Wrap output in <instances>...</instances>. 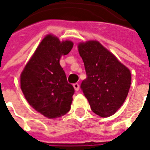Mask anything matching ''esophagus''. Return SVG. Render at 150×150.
I'll return each instance as SVG.
<instances>
[{
	"mask_svg": "<svg viewBox=\"0 0 150 150\" xmlns=\"http://www.w3.org/2000/svg\"><path fill=\"white\" fill-rule=\"evenodd\" d=\"M73 86H74V88H75V90L76 92H78L79 91V88H80V85L78 83H75L73 85Z\"/></svg>",
	"mask_w": 150,
	"mask_h": 150,
	"instance_id": "obj_1",
	"label": "esophagus"
}]
</instances>
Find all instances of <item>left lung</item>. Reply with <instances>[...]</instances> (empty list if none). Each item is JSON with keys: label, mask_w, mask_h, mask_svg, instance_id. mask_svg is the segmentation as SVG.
Here are the masks:
<instances>
[{"label": "left lung", "mask_w": 150, "mask_h": 150, "mask_svg": "<svg viewBox=\"0 0 150 150\" xmlns=\"http://www.w3.org/2000/svg\"><path fill=\"white\" fill-rule=\"evenodd\" d=\"M86 78L81 88L93 112L109 117L119 110L127 97L131 72L127 67L97 40L78 45Z\"/></svg>", "instance_id": "left-lung-1"}]
</instances>
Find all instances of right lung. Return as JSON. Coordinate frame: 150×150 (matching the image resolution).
<instances>
[{"instance_id":"add662e5","label":"right lung","mask_w":150,"mask_h":150,"mask_svg":"<svg viewBox=\"0 0 150 150\" xmlns=\"http://www.w3.org/2000/svg\"><path fill=\"white\" fill-rule=\"evenodd\" d=\"M72 47V41H60L56 36L47 35L20 76L21 90L26 100L31 107L50 119L64 115L70 110L75 89L68 83L59 60Z\"/></svg>"}]
</instances>
